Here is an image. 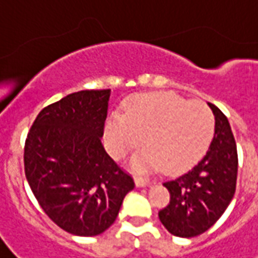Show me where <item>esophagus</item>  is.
<instances>
[{
  "mask_svg": "<svg viewBox=\"0 0 258 258\" xmlns=\"http://www.w3.org/2000/svg\"><path fill=\"white\" fill-rule=\"evenodd\" d=\"M154 183L152 180L144 179V177H135V184L137 187H147V185H151Z\"/></svg>",
  "mask_w": 258,
  "mask_h": 258,
  "instance_id": "1",
  "label": "esophagus"
}]
</instances>
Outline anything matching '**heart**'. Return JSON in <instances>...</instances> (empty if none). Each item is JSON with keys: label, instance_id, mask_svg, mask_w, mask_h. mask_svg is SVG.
I'll list each match as a JSON object with an SVG mask.
<instances>
[{"label": "heart", "instance_id": "obj_1", "mask_svg": "<svg viewBox=\"0 0 258 258\" xmlns=\"http://www.w3.org/2000/svg\"><path fill=\"white\" fill-rule=\"evenodd\" d=\"M215 133V118L203 102H187L170 92L135 96L125 116L114 113L104 125L106 145L116 159H121L141 145L135 155L137 170H160L169 174L187 170L210 147Z\"/></svg>", "mask_w": 258, "mask_h": 258}]
</instances>
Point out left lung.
<instances>
[{"instance_id": "8db88e82", "label": "left lung", "mask_w": 258, "mask_h": 258, "mask_svg": "<svg viewBox=\"0 0 258 258\" xmlns=\"http://www.w3.org/2000/svg\"><path fill=\"white\" fill-rule=\"evenodd\" d=\"M215 117V133L208 152L180 177L163 183L170 203L159 211V219L172 235L194 237L222 217L235 196L237 151L226 116L208 103Z\"/></svg>"}]
</instances>
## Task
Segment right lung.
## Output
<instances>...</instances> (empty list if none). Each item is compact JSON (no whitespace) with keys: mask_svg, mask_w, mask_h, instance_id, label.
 <instances>
[{"mask_svg":"<svg viewBox=\"0 0 258 258\" xmlns=\"http://www.w3.org/2000/svg\"><path fill=\"white\" fill-rule=\"evenodd\" d=\"M110 89L81 91L44 107L25 144V174L61 229L96 236L116 221L134 180L102 144Z\"/></svg>","mask_w":258,"mask_h":258,"instance_id":"obj_1","label":"right lung"}]
</instances>
